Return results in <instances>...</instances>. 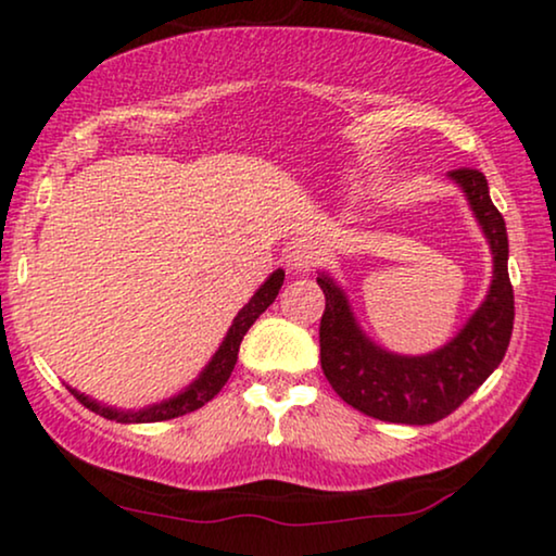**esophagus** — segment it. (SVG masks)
<instances>
[{"instance_id":"esophagus-1","label":"esophagus","mask_w":556,"mask_h":556,"mask_svg":"<svg viewBox=\"0 0 556 556\" xmlns=\"http://www.w3.org/2000/svg\"><path fill=\"white\" fill-rule=\"evenodd\" d=\"M286 263H288V268H291V270L308 273L311 268H316L318 250L311 240H299V242H293L291 250H288Z\"/></svg>"}]
</instances>
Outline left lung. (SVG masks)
<instances>
[{"instance_id":"obj_1","label":"left lung","mask_w":556,"mask_h":556,"mask_svg":"<svg viewBox=\"0 0 556 556\" xmlns=\"http://www.w3.org/2000/svg\"><path fill=\"white\" fill-rule=\"evenodd\" d=\"M468 197L493 253L489 295L468 324L438 352L402 356L377 346L359 329L346 293L321 273L326 308L318 329L321 369L346 405L384 422L432 425L458 409L504 359L514 331V288L508 280V238L493 207L489 181L478 169L447 172Z\"/></svg>"}]
</instances>
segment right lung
Returning a JSON list of instances; mask_svg holds the SVG:
<instances>
[{
  "label": "right lung",
  "instance_id": "1",
  "mask_svg": "<svg viewBox=\"0 0 556 556\" xmlns=\"http://www.w3.org/2000/svg\"><path fill=\"white\" fill-rule=\"evenodd\" d=\"M283 278H286V273L278 268L261 288H257L253 299H250L245 306L240 308L238 316H235L230 331H227V337L223 344H219L215 356H212L207 367L202 369V375L197 377L185 392L174 394V397L159 402V405L143 407V409H116V407L101 405V402L86 397V394L78 390H71V392L75 394V400L83 402L88 409H93L96 415L105 417V420H116V422H162V420H172V417L194 413V409L207 405V402L215 397L219 390H223L227 379H230L235 362H238L242 337H245L250 326L255 324V318L261 316L273 301H276L280 286H283Z\"/></svg>",
  "mask_w": 556,
  "mask_h": 556
}]
</instances>
